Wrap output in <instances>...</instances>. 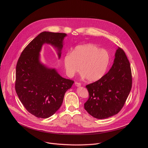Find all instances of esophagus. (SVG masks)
Wrapping results in <instances>:
<instances>
[{
    "label": "esophagus",
    "instance_id": "1",
    "mask_svg": "<svg viewBox=\"0 0 148 148\" xmlns=\"http://www.w3.org/2000/svg\"><path fill=\"white\" fill-rule=\"evenodd\" d=\"M81 85V84L80 82H75V86L76 87H80Z\"/></svg>",
    "mask_w": 148,
    "mask_h": 148
}]
</instances>
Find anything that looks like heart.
<instances>
[{
	"instance_id": "1",
	"label": "heart",
	"mask_w": 148,
	"mask_h": 148,
	"mask_svg": "<svg viewBox=\"0 0 148 148\" xmlns=\"http://www.w3.org/2000/svg\"><path fill=\"white\" fill-rule=\"evenodd\" d=\"M110 62L109 53L92 44L77 46L72 53H67L64 58V65L69 77H73L81 70L82 77L87 78L89 82L102 78Z\"/></svg>"
}]
</instances>
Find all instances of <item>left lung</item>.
I'll use <instances>...</instances> for the list:
<instances>
[{
	"mask_svg": "<svg viewBox=\"0 0 148 148\" xmlns=\"http://www.w3.org/2000/svg\"><path fill=\"white\" fill-rule=\"evenodd\" d=\"M132 83L130 63L124 51L118 47L109 71L99 80L86 86L89 98L84 108L97 119L117 114L130 94Z\"/></svg>",
	"mask_w": 148,
	"mask_h": 148,
	"instance_id": "1",
	"label": "left lung"
}]
</instances>
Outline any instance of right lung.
<instances>
[{"instance_id": "right-lung-1", "label": "right lung", "mask_w": 148, "mask_h": 148, "mask_svg": "<svg viewBox=\"0 0 148 148\" xmlns=\"http://www.w3.org/2000/svg\"><path fill=\"white\" fill-rule=\"evenodd\" d=\"M66 33L43 32L26 47L16 69L15 90L27 111L37 118H47L60 108L66 92L74 81L62 78L55 69L40 61L44 44L51 45L60 58Z\"/></svg>"}]
</instances>
